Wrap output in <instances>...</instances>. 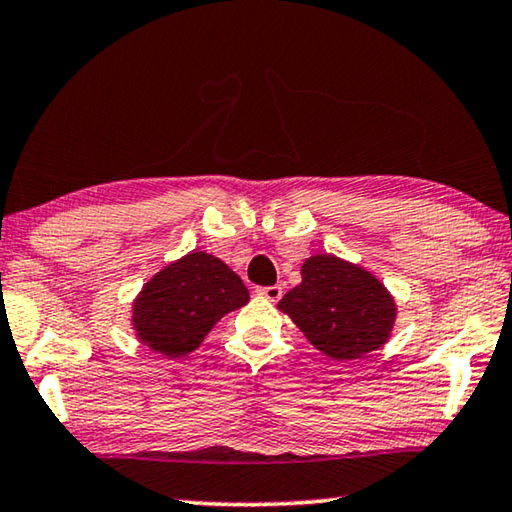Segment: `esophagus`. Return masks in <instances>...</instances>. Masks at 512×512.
Returning a JSON list of instances; mask_svg holds the SVG:
<instances>
[{"instance_id": "obj_1", "label": "esophagus", "mask_w": 512, "mask_h": 512, "mask_svg": "<svg viewBox=\"0 0 512 512\" xmlns=\"http://www.w3.org/2000/svg\"><path fill=\"white\" fill-rule=\"evenodd\" d=\"M257 296L268 300V302H277L282 298V287H277V284H273V287H259Z\"/></svg>"}]
</instances>
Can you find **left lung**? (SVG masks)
<instances>
[{"mask_svg":"<svg viewBox=\"0 0 512 512\" xmlns=\"http://www.w3.org/2000/svg\"><path fill=\"white\" fill-rule=\"evenodd\" d=\"M302 282L277 302L305 339L332 361H354L379 350L393 334V293L363 268L329 253L307 257Z\"/></svg>","mask_w":512,"mask_h":512,"instance_id":"obj_1","label":"left lung"}]
</instances>
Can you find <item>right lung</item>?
Returning <instances> with one entry per match:
<instances>
[{"label": "right lung", "mask_w": 512, "mask_h": 512, "mask_svg": "<svg viewBox=\"0 0 512 512\" xmlns=\"http://www.w3.org/2000/svg\"><path fill=\"white\" fill-rule=\"evenodd\" d=\"M241 277L205 250H189L144 282L131 305L135 339L169 359L194 352L219 320L244 307Z\"/></svg>", "instance_id": "add662e5"}]
</instances>
